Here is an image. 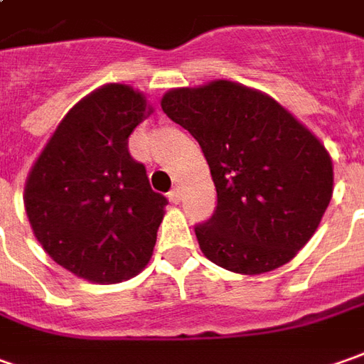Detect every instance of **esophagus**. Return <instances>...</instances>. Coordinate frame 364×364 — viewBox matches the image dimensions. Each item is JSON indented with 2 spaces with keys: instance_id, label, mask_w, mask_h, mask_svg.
<instances>
[{
  "instance_id": "esophagus-1",
  "label": "esophagus",
  "mask_w": 364,
  "mask_h": 364,
  "mask_svg": "<svg viewBox=\"0 0 364 364\" xmlns=\"http://www.w3.org/2000/svg\"><path fill=\"white\" fill-rule=\"evenodd\" d=\"M180 196H182V190H180V188H172V190H170V194H168V198L172 200V202H174V204H178V202H180Z\"/></svg>"
}]
</instances>
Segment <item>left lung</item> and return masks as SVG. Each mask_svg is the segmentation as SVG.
<instances>
[{"label":"left lung","instance_id":"left-lung-1","mask_svg":"<svg viewBox=\"0 0 364 364\" xmlns=\"http://www.w3.org/2000/svg\"><path fill=\"white\" fill-rule=\"evenodd\" d=\"M160 104L196 138L216 186V212L194 228L202 255L250 277L290 262L333 198L324 144L274 97L230 80L172 87Z\"/></svg>","mask_w":364,"mask_h":364}]
</instances>
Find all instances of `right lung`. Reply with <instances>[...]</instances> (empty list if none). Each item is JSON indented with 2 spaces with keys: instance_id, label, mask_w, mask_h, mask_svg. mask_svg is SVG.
Here are the masks:
<instances>
[{
  "instance_id": "add662e5",
  "label": "right lung",
  "mask_w": 364,
  "mask_h": 364,
  "mask_svg": "<svg viewBox=\"0 0 364 364\" xmlns=\"http://www.w3.org/2000/svg\"><path fill=\"white\" fill-rule=\"evenodd\" d=\"M154 112L128 84H104L62 118L29 170L23 206L53 262L77 279L118 284L150 262L166 198L128 138Z\"/></svg>"
}]
</instances>
